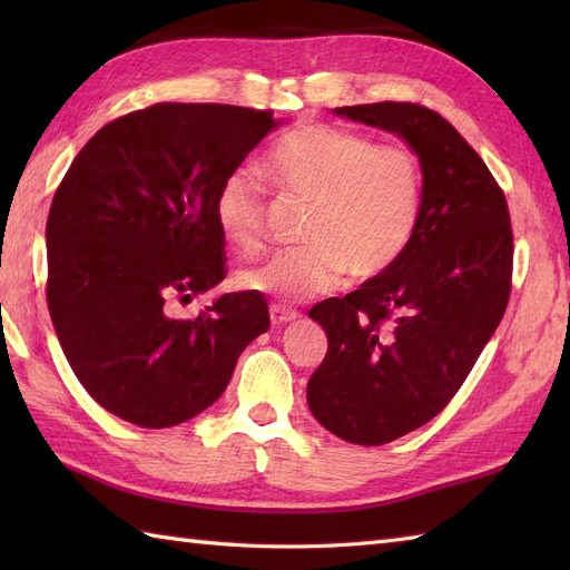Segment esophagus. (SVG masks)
Here are the masks:
<instances>
[{
	"mask_svg": "<svg viewBox=\"0 0 570 570\" xmlns=\"http://www.w3.org/2000/svg\"><path fill=\"white\" fill-rule=\"evenodd\" d=\"M269 318H272V325H274V328H282V325L294 323V321L298 318V313H296V311H292V308L282 306V304H272V308H269Z\"/></svg>",
	"mask_w": 570,
	"mask_h": 570,
	"instance_id": "esophagus-1",
	"label": "esophagus"
}]
</instances>
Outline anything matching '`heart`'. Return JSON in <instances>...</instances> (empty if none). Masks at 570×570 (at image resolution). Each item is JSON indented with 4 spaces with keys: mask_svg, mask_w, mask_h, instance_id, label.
<instances>
[{
    "mask_svg": "<svg viewBox=\"0 0 570 570\" xmlns=\"http://www.w3.org/2000/svg\"><path fill=\"white\" fill-rule=\"evenodd\" d=\"M266 174L284 193L308 200L304 247L282 249L237 274L245 292L301 301L328 292L347 272L357 282L396 264L419 223L416 156L394 144L341 127L298 125L274 144ZM215 223L239 252L264 235V190L249 168L225 176L215 196Z\"/></svg>",
    "mask_w": 570,
    "mask_h": 570,
    "instance_id": "b5f03b06",
    "label": "heart"
}]
</instances>
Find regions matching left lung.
Returning <instances> with one entry per match:
<instances>
[{
  "label": "left lung",
  "instance_id": "left-lung-1",
  "mask_svg": "<svg viewBox=\"0 0 570 570\" xmlns=\"http://www.w3.org/2000/svg\"><path fill=\"white\" fill-rule=\"evenodd\" d=\"M333 112L404 139L423 174L402 257L308 313L328 335L306 386L311 414L337 439L382 445L441 414L498 331L512 288V225L490 168L439 112L414 102Z\"/></svg>",
  "mask_w": 570,
  "mask_h": 570
}]
</instances>
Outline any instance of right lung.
<instances>
[{
	"instance_id": "right-lung-1",
	"label": "right lung",
	"mask_w": 570,
	"mask_h": 570,
	"mask_svg": "<svg viewBox=\"0 0 570 570\" xmlns=\"http://www.w3.org/2000/svg\"><path fill=\"white\" fill-rule=\"evenodd\" d=\"M269 110L159 102L105 125L72 159L46 223L48 313L95 402L144 429L217 402L237 357L269 328L254 292L171 316L225 278L215 196L276 129Z\"/></svg>"
}]
</instances>
